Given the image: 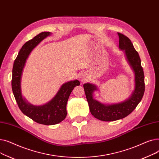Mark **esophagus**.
Listing matches in <instances>:
<instances>
[{"label":"esophagus","instance_id":"34e87169","mask_svg":"<svg viewBox=\"0 0 159 159\" xmlns=\"http://www.w3.org/2000/svg\"><path fill=\"white\" fill-rule=\"evenodd\" d=\"M80 79H81V80H82V81H84V80H85V79L84 78V77H83V76H80Z\"/></svg>","mask_w":159,"mask_h":159}]
</instances>
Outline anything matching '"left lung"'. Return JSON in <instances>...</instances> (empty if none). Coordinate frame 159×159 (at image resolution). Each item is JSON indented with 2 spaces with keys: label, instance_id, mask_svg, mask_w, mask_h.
I'll list each match as a JSON object with an SVG mask.
<instances>
[{
  "label": "left lung",
  "instance_id": "1",
  "mask_svg": "<svg viewBox=\"0 0 159 159\" xmlns=\"http://www.w3.org/2000/svg\"><path fill=\"white\" fill-rule=\"evenodd\" d=\"M119 38V48L124 50L126 59L135 73V89L131 97L120 103L105 105L93 97V93L97 90L94 84L86 83L84 89L91 113L95 118L102 121H114L126 117L134 110L143 97L145 84L144 75L138 52L133 47L130 39L120 33H117Z\"/></svg>",
  "mask_w": 159,
  "mask_h": 159
}]
</instances>
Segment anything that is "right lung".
Masks as SVG:
<instances>
[{
  "label": "right lung",
  "instance_id": "1",
  "mask_svg": "<svg viewBox=\"0 0 159 159\" xmlns=\"http://www.w3.org/2000/svg\"><path fill=\"white\" fill-rule=\"evenodd\" d=\"M50 35L51 33L49 31L42 32L26 42L22 46L15 60L12 70V91L19 109L33 121L44 125L57 124L66 118L67 115L66 104L69 97L73 88L80 85V82L78 80L65 83L51 101L42 106H33L22 98L20 81L26 59L32 50L42 40Z\"/></svg>",
  "mask_w": 159,
  "mask_h": 159
}]
</instances>
